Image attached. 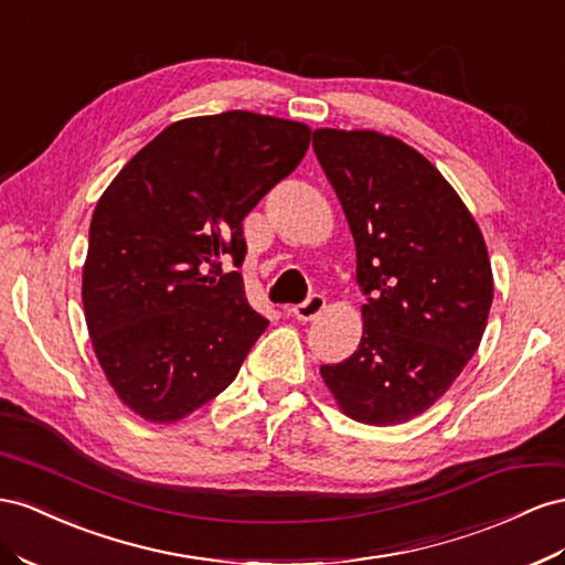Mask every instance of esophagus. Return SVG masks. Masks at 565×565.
Here are the masks:
<instances>
[{"instance_id":"esophagus-1","label":"esophagus","mask_w":565,"mask_h":565,"mask_svg":"<svg viewBox=\"0 0 565 565\" xmlns=\"http://www.w3.org/2000/svg\"><path fill=\"white\" fill-rule=\"evenodd\" d=\"M323 311H326V299L320 295H311L307 301L292 309V316L301 320V323H309V320H316Z\"/></svg>"}]
</instances>
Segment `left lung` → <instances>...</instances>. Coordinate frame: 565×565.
Returning <instances> with one entry per match:
<instances>
[{
	"label": "left lung",
	"mask_w": 565,
	"mask_h": 565,
	"mask_svg": "<svg viewBox=\"0 0 565 565\" xmlns=\"http://www.w3.org/2000/svg\"><path fill=\"white\" fill-rule=\"evenodd\" d=\"M356 245V352L320 375L344 416L399 425L461 375L492 307V266L463 200L420 151L377 130H313Z\"/></svg>",
	"instance_id": "1"
}]
</instances>
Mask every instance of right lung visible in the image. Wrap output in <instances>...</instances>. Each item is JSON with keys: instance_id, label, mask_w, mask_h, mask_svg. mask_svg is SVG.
<instances>
[{"instance_id": "obj_1", "label": "right lung", "mask_w": 565, "mask_h": 565, "mask_svg": "<svg viewBox=\"0 0 565 565\" xmlns=\"http://www.w3.org/2000/svg\"><path fill=\"white\" fill-rule=\"evenodd\" d=\"M299 120H175L104 190L83 266L85 323L116 396L169 425L218 396L268 326L245 295L242 221L309 149Z\"/></svg>"}]
</instances>
